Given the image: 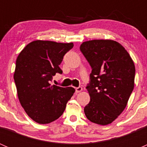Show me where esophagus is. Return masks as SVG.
Here are the masks:
<instances>
[{"mask_svg":"<svg viewBox=\"0 0 147 147\" xmlns=\"http://www.w3.org/2000/svg\"><path fill=\"white\" fill-rule=\"evenodd\" d=\"M82 87H76V88H75V92H76V93H79V92H80L82 91Z\"/></svg>","mask_w":147,"mask_h":147,"instance_id":"1","label":"esophagus"}]
</instances>
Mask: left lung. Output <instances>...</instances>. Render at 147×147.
<instances>
[{
	"mask_svg": "<svg viewBox=\"0 0 147 147\" xmlns=\"http://www.w3.org/2000/svg\"><path fill=\"white\" fill-rule=\"evenodd\" d=\"M80 49L92 67L86 87L90 101L84 114L92 122L107 125L124 111L134 90V62L125 48L112 40L86 41Z\"/></svg>",
	"mask_w": 147,
	"mask_h": 147,
	"instance_id": "obj_1",
	"label": "left lung"
}]
</instances>
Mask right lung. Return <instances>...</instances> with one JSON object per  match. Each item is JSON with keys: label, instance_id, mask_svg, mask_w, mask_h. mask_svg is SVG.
I'll return each mask as SVG.
<instances>
[{"label": "right lung", "instance_id": "right-lung-1", "mask_svg": "<svg viewBox=\"0 0 147 147\" xmlns=\"http://www.w3.org/2000/svg\"><path fill=\"white\" fill-rule=\"evenodd\" d=\"M73 43L49 40L30 42L16 60L14 80L22 107L38 124H48L64 112L67 102L75 90L72 87L51 85L56 73H63L59 65Z\"/></svg>", "mask_w": 147, "mask_h": 147}]
</instances>
